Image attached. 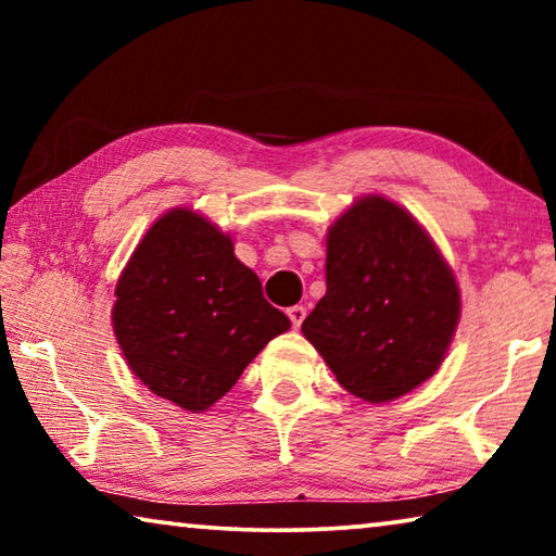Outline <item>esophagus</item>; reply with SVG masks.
<instances>
[{"label":"esophagus","mask_w":556,"mask_h":556,"mask_svg":"<svg viewBox=\"0 0 556 556\" xmlns=\"http://www.w3.org/2000/svg\"><path fill=\"white\" fill-rule=\"evenodd\" d=\"M287 316L291 318V324H294V328H299L301 321H304V318H306V306H301V304L289 306L287 308Z\"/></svg>","instance_id":"obj_1"}]
</instances>
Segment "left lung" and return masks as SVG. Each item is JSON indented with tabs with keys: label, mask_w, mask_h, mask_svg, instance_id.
<instances>
[{
	"label": "left lung",
	"mask_w": 556,
	"mask_h": 556,
	"mask_svg": "<svg viewBox=\"0 0 556 556\" xmlns=\"http://www.w3.org/2000/svg\"><path fill=\"white\" fill-rule=\"evenodd\" d=\"M460 318L454 269L409 211L361 195L326 235V294L301 324L336 380L370 404L417 390Z\"/></svg>",
	"instance_id": "8db88e82"
}]
</instances>
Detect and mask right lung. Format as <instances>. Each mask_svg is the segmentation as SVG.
Segmentation results:
<instances>
[{"label":"right lung","mask_w":556,"mask_h":556,"mask_svg":"<svg viewBox=\"0 0 556 556\" xmlns=\"http://www.w3.org/2000/svg\"><path fill=\"white\" fill-rule=\"evenodd\" d=\"M289 318L235 257L228 232L193 208L164 213L131 252L112 304L129 370L186 412L213 407Z\"/></svg>","instance_id":"1"}]
</instances>
